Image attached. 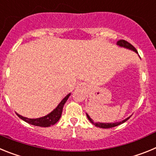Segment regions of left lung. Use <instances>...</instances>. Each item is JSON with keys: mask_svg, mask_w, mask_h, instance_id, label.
<instances>
[{"mask_svg": "<svg viewBox=\"0 0 156 156\" xmlns=\"http://www.w3.org/2000/svg\"><path fill=\"white\" fill-rule=\"evenodd\" d=\"M116 44L118 45V46L121 47V48H126V49H129V50L133 51L134 52H136L137 54H138L137 53V51L136 50V48H135L133 45L130 44L129 43H128L127 41H124V40H120V41H117ZM86 114H87V116L88 119L90 120V122H91V123H93L94 125H95V126H98V127L105 128V129H106V128H112V127H114V126H119V125L122 124V123H123V122H126L127 119H129V117H130V116H129L128 118H126V119L120 121V122H94L93 119H92L89 116V115H88L87 113H86Z\"/></svg>", "mask_w": 156, "mask_h": 156, "instance_id": "left-lung-1", "label": "left lung"}]
</instances>
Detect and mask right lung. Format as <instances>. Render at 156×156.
<instances>
[{
    "mask_svg": "<svg viewBox=\"0 0 156 156\" xmlns=\"http://www.w3.org/2000/svg\"><path fill=\"white\" fill-rule=\"evenodd\" d=\"M70 94H68L66 95V97L62 100V101L58 105V106L56 107L55 109L52 112H51L50 113L48 114V115H44V116L41 117V118H37V119H29L27 117L22 116L21 115L17 114L18 116L22 119L23 120H24L25 122H28L30 124L34 125V126H41V127H48V126H51L52 125L55 124L56 122L59 120V119L61 118L62 113V109L63 106H64L65 103L66 102V101L68 100V98H69Z\"/></svg>",
    "mask_w": 156,
    "mask_h": 156,
    "instance_id": "obj_1",
    "label": "right lung"
}]
</instances>
